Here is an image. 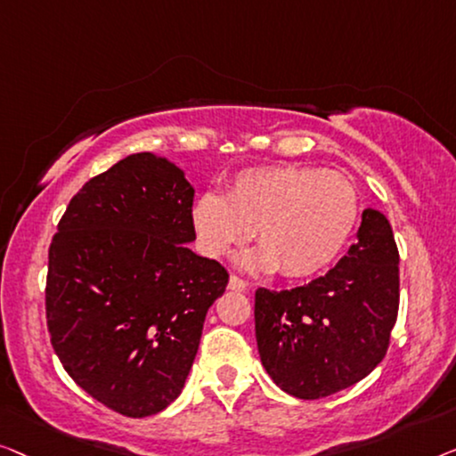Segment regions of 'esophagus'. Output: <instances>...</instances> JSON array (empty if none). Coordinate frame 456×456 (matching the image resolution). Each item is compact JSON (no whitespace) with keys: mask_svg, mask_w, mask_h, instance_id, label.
Returning a JSON list of instances; mask_svg holds the SVG:
<instances>
[{"mask_svg":"<svg viewBox=\"0 0 456 456\" xmlns=\"http://www.w3.org/2000/svg\"><path fill=\"white\" fill-rule=\"evenodd\" d=\"M248 283L243 279L237 277V274H231L229 277V289L231 291H248Z\"/></svg>","mask_w":456,"mask_h":456,"instance_id":"34e87169","label":"esophagus"}]
</instances>
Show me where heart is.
Returning <instances> with one entry per match:
<instances>
[{
    "label": "heart",
    "instance_id": "b5f03b06",
    "mask_svg": "<svg viewBox=\"0 0 456 456\" xmlns=\"http://www.w3.org/2000/svg\"><path fill=\"white\" fill-rule=\"evenodd\" d=\"M354 182L316 167H252L231 179L227 194L207 191L191 207V225L204 254L221 258L249 240L241 258L252 273L310 277L337 258L359 221Z\"/></svg>",
    "mask_w": 456,
    "mask_h": 456
}]
</instances>
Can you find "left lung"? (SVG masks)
Returning <instances> with one entry per match:
<instances>
[{
  "instance_id": "obj_1",
  "label": "left lung",
  "mask_w": 456,
  "mask_h": 456,
  "mask_svg": "<svg viewBox=\"0 0 456 456\" xmlns=\"http://www.w3.org/2000/svg\"><path fill=\"white\" fill-rule=\"evenodd\" d=\"M399 312V249L380 210L365 208L337 266L289 291H256V341L274 384L297 399L354 387L387 355Z\"/></svg>"
}]
</instances>
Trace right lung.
Segmentation results:
<instances>
[{
  "label": "right lung",
  "mask_w": 456,
  "mask_h": 456,
  "mask_svg": "<svg viewBox=\"0 0 456 456\" xmlns=\"http://www.w3.org/2000/svg\"><path fill=\"white\" fill-rule=\"evenodd\" d=\"M191 202L175 163L136 152L82 185L51 241V345L82 390L127 418L177 399L229 283L219 262L185 246Z\"/></svg>",
  "instance_id": "add662e5"
}]
</instances>
